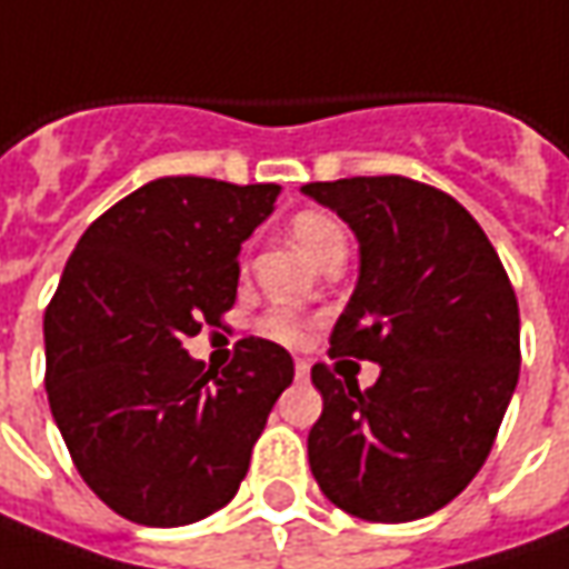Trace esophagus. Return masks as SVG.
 Here are the masks:
<instances>
[{"label":"esophagus","mask_w":569,"mask_h":569,"mask_svg":"<svg viewBox=\"0 0 569 569\" xmlns=\"http://www.w3.org/2000/svg\"><path fill=\"white\" fill-rule=\"evenodd\" d=\"M308 371H311V365L305 362V359H299V362H296V378L305 381V378H308Z\"/></svg>","instance_id":"esophagus-1"}]
</instances>
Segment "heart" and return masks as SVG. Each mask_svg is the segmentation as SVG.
<instances>
[{
	"label": "heart",
	"mask_w": 569,
	"mask_h": 569,
	"mask_svg": "<svg viewBox=\"0 0 569 569\" xmlns=\"http://www.w3.org/2000/svg\"><path fill=\"white\" fill-rule=\"evenodd\" d=\"M289 229H292L296 246L302 248L308 258H315V261H321L327 251L346 246L343 226L337 223L333 217L321 213V210L296 213ZM258 330L264 333L267 340H273V343L299 346L305 340V333H308V321L299 311H292V308H273V311H267V315L258 318Z\"/></svg>",
	"instance_id": "b5f03b06"
}]
</instances>
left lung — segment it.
I'll return each instance as SVG.
<instances>
[{"instance_id": "left-lung-1", "label": "left lung", "mask_w": 569, "mask_h": 569, "mask_svg": "<svg viewBox=\"0 0 569 569\" xmlns=\"http://www.w3.org/2000/svg\"><path fill=\"white\" fill-rule=\"evenodd\" d=\"M359 239V283L330 359L381 365L371 387L315 365L323 412L308 462L330 503L368 522L421 519L476 479L519 381V305L472 213L406 176L302 188Z\"/></svg>"}]
</instances>
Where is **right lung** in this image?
<instances>
[{
	"mask_svg": "<svg viewBox=\"0 0 569 569\" xmlns=\"http://www.w3.org/2000/svg\"><path fill=\"white\" fill-rule=\"evenodd\" d=\"M280 186L167 176L78 239L43 315L47 397L74 469L119 517L172 529L236 498L292 383L283 346L246 337L223 375L186 352L236 302L239 251Z\"/></svg>",
	"mask_w": 569,
	"mask_h": 569,
	"instance_id": "1",
	"label": "right lung"
}]
</instances>
